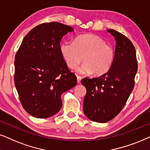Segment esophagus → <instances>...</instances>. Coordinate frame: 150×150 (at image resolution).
<instances>
[{"label":"esophagus","instance_id":"obj_1","mask_svg":"<svg viewBox=\"0 0 150 150\" xmlns=\"http://www.w3.org/2000/svg\"><path fill=\"white\" fill-rule=\"evenodd\" d=\"M82 79V77L80 76H77V82L78 83H81V81Z\"/></svg>","mask_w":150,"mask_h":150}]
</instances>
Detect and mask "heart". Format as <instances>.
Listing matches in <instances>:
<instances>
[{"instance_id":"1","label":"heart","mask_w":150,"mask_h":150,"mask_svg":"<svg viewBox=\"0 0 150 150\" xmlns=\"http://www.w3.org/2000/svg\"><path fill=\"white\" fill-rule=\"evenodd\" d=\"M59 50L65 62L70 68H75L83 57L84 62L76 70L81 74L92 72L96 76L104 74L111 67L115 57L112 46L93 34L77 36L74 43L62 42Z\"/></svg>"}]
</instances>
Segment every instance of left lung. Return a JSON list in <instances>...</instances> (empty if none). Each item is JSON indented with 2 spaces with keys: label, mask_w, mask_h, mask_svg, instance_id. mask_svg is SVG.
I'll return each instance as SVG.
<instances>
[{
  "label": "left lung",
  "mask_w": 150,
  "mask_h": 150,
  "mask_svg": "<svg viewBox=\"0 0 150 150\" xmlns=\"http://www.w3.org/2000/svg\"><path fill=\"white\" fill-rule=\"evenodd\" d=\"M116 41L115 57L109 70L98 78H85L81 83L87 89L83 110L93 122L106 123L120 113L134 85L137 72L136 51L126 36L107 30Z\"/></svg>",
  "instance_id": "obj_1"
}]
</instances>
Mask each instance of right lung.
<instances>
[{
    "mask_svg": "<svg viewBox=\"0 0 150 150\" xmlns=\"http://www.w3.org/2000/svg\"><path fill=\"white\" fill-rule=\"evenodd\" d=\"M70 26L50 22L33 28L22 40L15 57L14 82L24 110L37 118H48L62 107L61 95L77 79L61 56L63 37Z\"/></svg>",
    "mask_w": 150,
    "mask_h": 150,
    "instance_id": "right-lung-1",
    "label": "right lung"
}]
</instances>
